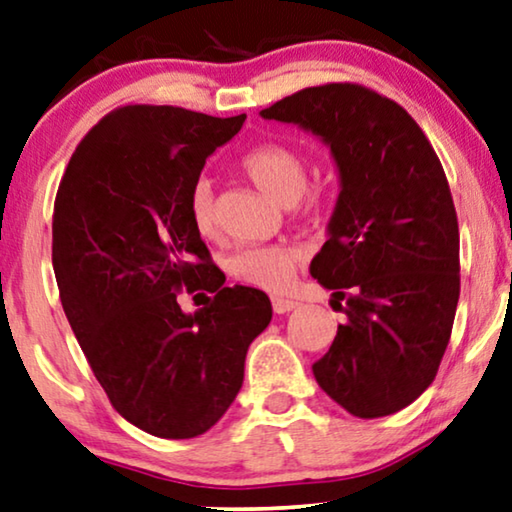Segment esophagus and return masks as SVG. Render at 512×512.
Instances as JSON below:
<instances>
[{
    "instance_id": "1",
    "label": "esophagus",
    "mask_w": 512,
    "mask_h": 512,
    "mask_svg": "<svg viewBox=\"0 0 512 512\" xmlns=\"http://www.w3.org/2000/svg\"><path fill=\"white\" fill-rule=\"evenodd\" d=\"M271 305H273V312H276V315H285V312L294 310L299 303L292 301V299H282V296H273Z\"/></svg>"
}]
</instances>
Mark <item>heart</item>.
I'll use <instances>...</instances> for the list:
<instances>
[{
	"label": "heart",
	"instance_id": "b5f03b06",
	"mask_svg": "<svg viewBox=\"0 0 512 512\" xmlns=\"http://www.w3.org/2000/svg\"><path fill=\"white\" fill-rule=\"evenodd\" d=\"M239 172L257 190L269 195L282 207H294L303 213H317L322 207V195L308 190V165L292 144L280 140H264L250 147L239 158ZM190 225L202 239L218 236V213L209 179H197L188 193ZM299 250L287 243L269 246H246L227 259V273L243 285L280 292L292 280Z\"/></svg>",
	"mask_w": 512,
	"mask_h": 512
}]
</instances>
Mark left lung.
<instances>
[{
	"label": "left lung",
	"mask_w": 512,
	"mask_h": 512,
	"mask_svg": "<svg viewBox=\"0 0 512 512\" xmlns=\"http://www.w3.org/2000/svg\"><path fill=\"white\" fill-rule=\"evenodd\" d=\"M262 117L322 137L340 170L329 241L310 273L347 322L312 365L317 384L358 418L395 414L437 377L460 299L444 167L402 105L356 82L301 89Z\"/></svg>",
	"instance_id": "left-lung-1"
}]
</instances>
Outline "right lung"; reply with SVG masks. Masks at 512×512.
<instances>
[{
	"mask_svg": "<svg viewBox=\"0 0 512 512\" xmlns=\"http://www.w3.org/2000/svg\"><path fill=\"white\" fill-rule=\"evenodd\" d=\"M243 121L121 105L82 137L55 197L52 266L68 324L112 407L154 437L216 425L271 322L269 296L225 287L188 218L204 163ZM183 288L212 294L195 316L176 301Z\"/></svg>",
	"mask_w": 512,
	"mask_h": 512,
	"instance_id": "1",
	"label": "right lung"
}]
</instances>
